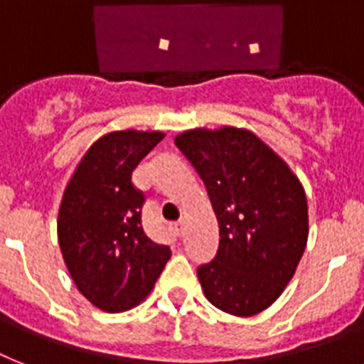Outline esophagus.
<instances>
[{
	"label": "esophagus",
	"instance_id": "34e87169",
	"mask_svg": "<svg viewBox=\"0 0 364 364\" xmlns=\"http://www.w3.org/2000/svg\"><path fill=\"white\" fill-rule=\"evenodd\" d=\"M171 230H173V232L177 234V236H179V238H181L183 234H185V223H176V225H171Z\"/></svg>",
	"mask_w": 364,
	"mask_h": 364
}]
</instances>
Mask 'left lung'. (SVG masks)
<instances>
[{"label":"left lung","mask_w":364,"mask_h":364,"mask_svg":"<svg viewBox=\"0 0 364 364\" xmlns=\"http://www.w3.org/2000/svg\"><path fill=\"white\" fill-rule=\"evenodd\" d=\"M176 145L202 177L219 221L215 259L198 268L205 299L230 316L266 310L294 276L308 242L299 177L243 128H194Z\"/></svg>","instance_id":"8db88e82"}]
</instances>
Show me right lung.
Here are the masks:
<instances>
[{
	"instance_id": "1",
	"label": "right lung",
	"mask_w": 364,
	"mask_h": 364,
	"mask_svg": "<svg viewBox=\"0 0 364 364\" xmlns=\"http://www.w3.org/2000/svg\"><path fill=\"white\" fill-rule=\"evenodd\" d=\"M162 132L121 130L92 143L73 171L58 211V243L79 293L109 314L147 299L171 257L141 227V191L132 171Z\"/></svg>"
}]
</instances>
